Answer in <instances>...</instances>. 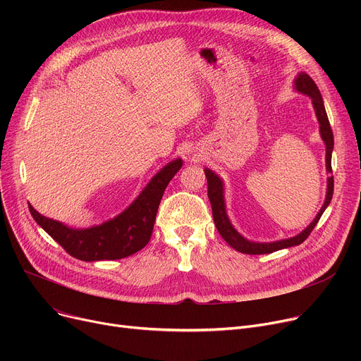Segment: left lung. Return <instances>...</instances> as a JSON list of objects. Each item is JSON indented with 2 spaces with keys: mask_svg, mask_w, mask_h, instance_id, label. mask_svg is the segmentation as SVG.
<instances>
[{
  "mask_svg": "<svg viewBox=\"0 0 361 361\" xmlns=\"http://www.w3.org/2000/svg\"><path fill=\"white\" fill-rule=\"evenodd\" d=\"M294 86L300 93H305V94H307V97L312 98V104H313L316 117L319 121V127H320V137L324 139L325 146H326V169H328V173H332L331 159H332V149H334V133H332V128H331V124H329V120L326 116V109L324 105V99H322V94H320L316 83L313 82V79L306 73H300L297 75V79L294 80ZM204 176L207 178V197H209V200H211L212 215H214L216 230L221 234V237L226 243H228L233 249H235L237 252L244 253V255H268V253H272V252H276L281 249H287V247H293V245L301 244L313 231L322 214L325 212L328 204L331 203L332 195H334V177H329L325 203H324V206H322V209L319 211L316 218L313 219V222L307 226L306 230H302L298 235L291 237V238L272 241V243H256V241H249L247 238H244L240 233H237V230L230 222L228 216H226L222 180L214 173V171L207 169V168L204 169Z\"/></svg>",
  "mask_w": 361,
  "mask_h": 361,
  "instance_id": "8db88e82",
  "label": "left lung"
}]
</instances>
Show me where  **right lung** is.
<instances>
[{"instance_id": "1", "label": "right lung", "mask_w": 361, "mask_h": 361, "mask_svg": "<svg viewBox=\"0 0 361 361\" xmlns=\"http://www.w3.org/2000/svg\"><path fill=\"white\" fill-rule=\"evenodd\" d=\"M181 165V159L166 164L124 212L92 228H68L59 221L41 215L30 204L29 211L70 256L85 262L123 259L142 250L149 243L165 188Z\"/></svg>"}]
</instances>
